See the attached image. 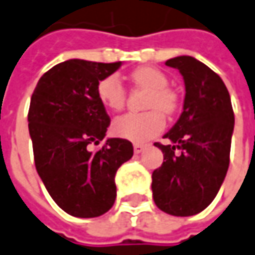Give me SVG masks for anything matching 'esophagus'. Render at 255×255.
Instances as JSON below:
<instances>
[{
	"label": "esophagus",
	"instance_id": "obj_1",
	"mask_svg": "<svg viewBox=\"0 0 255 255\" xmlns=\"http://www.w3.org/2000/svg\"><path fill=\"white\" fill-rule=\"evenodd\" d=\"M144 147H146V146H144V144H140V143H136V144L133 146V148H134V153H136V154H140V153L144 150Z\"/></svg>",
	"mask_w": 255,
	"mask_h": 255
}]
</instances>
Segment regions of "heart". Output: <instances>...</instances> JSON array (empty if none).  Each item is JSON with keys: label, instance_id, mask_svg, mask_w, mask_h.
Listing matches in <instances>:
<instances>
[{"label": "heart", "instance_id": "b5f03b06", "mask_svg": "<svg viewBox=\"0 0 255 255\" xmlns=\"http://www.w3.org/2000/svg\"><path fill=\"white\" fill-rule=\"evenodd\" d=\"M130 78L136 87L148 91L146 109L151 111L144 114H126L116 118L112 124V131L118 137L143 143L157 136L165 126V118L158 109L171 115L177 109L178 100L175 92L168 88L167 76L158 68H136L131 71ZM97 94L101 104L109 111H121L125 107L126 91L116 74L102 78L97 87Z\"/></svg>", "mask_w": 255, "mask_h": 255}]
</instances>
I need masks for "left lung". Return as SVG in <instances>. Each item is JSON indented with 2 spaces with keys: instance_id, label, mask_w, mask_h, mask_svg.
<instances>
[{
  "instance_id": "1",
  "label": "left lung",
  "mask_w": 255,
  "mask_h": 255,
  "mask_svg": "<svg viewBox=\"0 0 255 255\" xmlns=\"http://www.w3.org/2000/svg\"><path fill=\"white\" fill-rule=\"evenodd\" d=\"M165 66L184 77L185 100L177 124L164 134L172 144L154 143L165 161L151 175L153 199L168 215L192 216L211 205L226 177L235 114L226 85L206 64L178 56Z\"/></svg>"
}]
</instances>
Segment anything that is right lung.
Wrapping results in <instances>:
<instances>
[{
    "label": "right lung",
    "instance_id": "right-lung-1",
    "mask_svg": "<svg viewBox=\"0 0 255 255\" xmlns=\"http://www.w3.org/2000/svg\"><path fill=\"white\" fill-rule=\"evenodd\" d=\"M119 67L121 61H63L40 77L30 98L36 171L53 201L76 218H97L114 206L116 171L133 155L130 141L119 137L90 148L111 124L97 87Z\"/></svg>",
    "mask_w": 255,
    "mask_h": 255
}]
</instances>
